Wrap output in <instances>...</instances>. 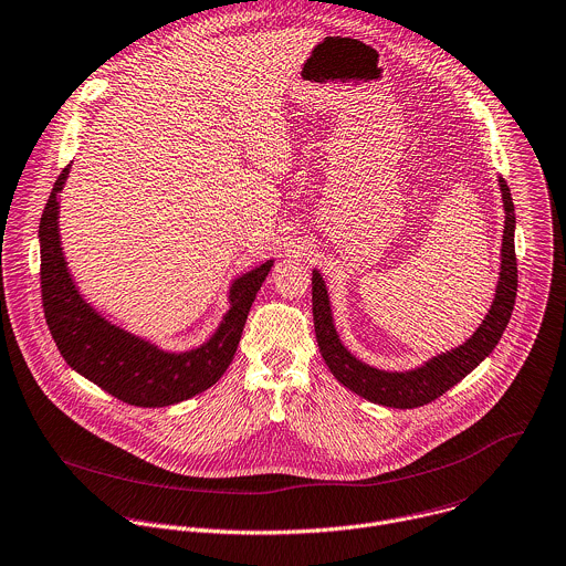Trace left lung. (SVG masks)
Here are the masks:
<instances>
[{"instance_id": "1", "label": "left lung", "mask_w": 566, "mask_h": 566, "mask_svg": "<svg viewBox=\"0 0 566 566\" xmlns=\"http://www.w3.org/2000/svg\"><path fill=\"white\" fill-rule=\"evenodd\" d=\"M497 181H500L506 218H504L502 264H500V282L495 289V300L489 308V315L482 319L478 331L462 346L429 359L420 368L405 370V373H389V370L373 368L359 361L357 357H353L335 333L324 280L317 271H313L315 337L326 366L331 368V373L335 375L339 385H344L353 394L375 405L394 407V409H416L438 400L442 394L455 387L495 348V344L500 342L511 319L515 291H517V262H515V244H513V231H515L513 200L504 177H500Z\"/></svg>"}]
</instances>
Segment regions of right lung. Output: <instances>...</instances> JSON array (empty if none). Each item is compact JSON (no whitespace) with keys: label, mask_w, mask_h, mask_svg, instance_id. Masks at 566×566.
<instances>
[{"label":"right lung","mask_w":566,"mask_h":566,"mask_svg":"<svg viewBox=\"0 0 566 566\" xmlns=\"http://www.w3.org/2000/svg\"><path fill=\"white\" fill-rule=\"evenodd\" d=\"M69 168L55 179L40 222L42 304L62 357L86 380L133 407H168L211 389L238 350L251 304L273 260L233 282L231 308L207 344L186 353H166L106 322L77 293L57 231V198Z\"/></svg>","instance_id":"right-lung-1"}]
</instances>
